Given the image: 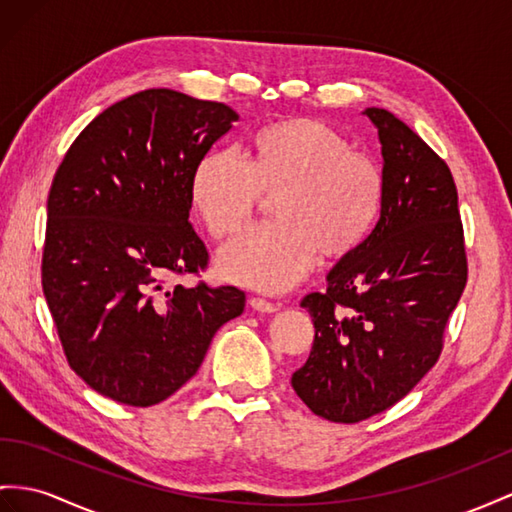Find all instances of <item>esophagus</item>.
Segmentation results:
<instances>
[{"mask_svg": "<svg viewBox=\"0 0 512 512\" xmlns=\"http://www.w3.org/2000/svg\"><path fill=\"white\" fill-rule=\"evenodd\" d=\"M251 307H253L255 311H259V313H274V311H279V305H274V303H270V300L259 298V296L251 298Z\"/></svg>", "mask_w": 512, "mask_h": 512, "instance_id": "1", "label": "esophagus"}]
</instances>
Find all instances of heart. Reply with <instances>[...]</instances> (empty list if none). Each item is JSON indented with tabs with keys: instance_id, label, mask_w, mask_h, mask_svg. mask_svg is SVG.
Wrapping results in <instances>:
<instances>
[{
	"instance_id": "b5f03b06",
	"label": "heart",
	"mask_w": 512,
	"mask_h": 512,
	"mask_svg": "<svg viewBox=\"0 0 512 512\" xmlns=\"http://www.w3.org/2000/svg\"><path fill=\"white\" fill-rule=\"evenodd\" d=\"M274 222L255 225L222 248L227 279L261 292H285L318 255L344 257L368 238L383 201V177L368 155L326 123L287 119L261 127L246 160L214 149L196 162L190 196L216 238L251 218L261 192L273 194Z\"/></svg>"
}]
</instances>
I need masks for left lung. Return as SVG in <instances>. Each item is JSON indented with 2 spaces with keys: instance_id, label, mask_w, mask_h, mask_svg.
<instances>
[{
  "instance_id": "1",
  "label": "left lung",
  "mask_w": 512,
  "mask_h": 512,
  "mask_svg": "<svg viewBox=\"0 0 512 512\" xmlns=\"http://www.w3.org/2000/svg\"><path fill=\"white\" fill-rule=\"evenodd\" d=\"M383 155L381 216L326 274L309 311L316 337L292 387L309 409L357 424L402 400L437 363L467 283L458 194L448 164L383 108L363 112Z\"/></svg>"
}]
</instances>
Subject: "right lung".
I'll return each instance as SVG.
<instances>
[{
    "label": "right lung",
    "instance_id": "obj_1",
    "mask_svg": "<svg viewBox=\"0 0 512 512\" xmlns=\"http://www.w3.org/2000/svg\"><path fill=\"white\" fill-rule=\"evenodd\" d=\"M238 119L225 103L151 88L103 110L64 155L47 199L43 292L69 365L101 396H173L244 311L233 285L164 287L207 266L190 179Z\"/></svg>",
    "mask_w": 512,
    "mask_h": 512
}]
</instances>
